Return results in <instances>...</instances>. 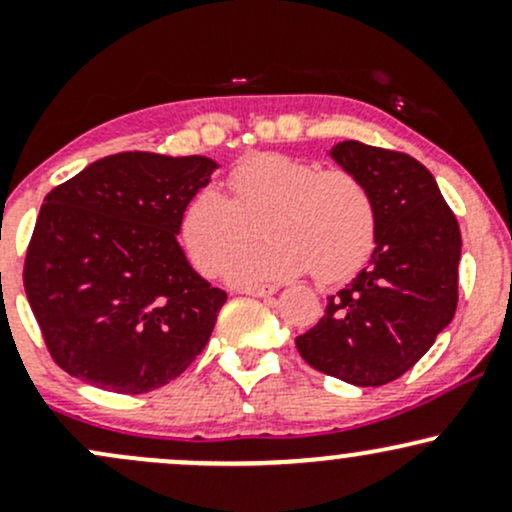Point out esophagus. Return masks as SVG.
Returning <instances> with one entry per match:
<instances>
[{"instance_id": "obj_1", "label": "esophagus", "mask_w": 512, "mask_h": 512, "mask_svg": "<svg viewBox=\"0 0 512 512\" xmlns=\"http://www.w3.org/2000/svg\"><path fill=\"white\" fill-rule=\"evenodd\" d=\"M243 293H248V296H257V298H264V296H272L276 291L274 286H245V289H240Z\"/></svg>"}]
</instances>
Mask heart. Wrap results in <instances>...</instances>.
<instances>
[{
  "mask_svg": "<svg viewBox=\"0 0 512 512\" xmlns=\"http://www.w3.org/2000/svg\"><path fill=\"white\" fill-rule=\"evenodd\" d=\"M226 185L231 197L199 187L180 211V238L202 274H219L260 218L270 240L228 265L238 284L281 281L308 269L320 284H337L373 255L378 209L351 170H320L305 158L267 151L243 158Z\"/></svg>",
  "mask_w": 512,
  "mask_h": 512,
  "instance_id": "b5f03b06",
  "label": "heart"
}]
</instances>
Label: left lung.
Masks as SVG:
<instances>
[{
    "label": "left lung",
    "mask_w": 512,
    "mask_h": 512,
    "mask_svg": "<svg viewBox=\"0 0 512 512\" xmlns=\"http://www.w3.org/2000/svg\"><path fill=\"white\" fill-rule=\"evenodd\" d=\"M368 185L378 240L366 269L296 337L305 363L358 387L392 383L419 361L457 308L460 223L424 163L361 142L332 149Z\"/></svg>",
    "instance_id": "left-lung-1"
}]
</instances>
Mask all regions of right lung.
<instances>
[{
    "label": "right lung",
    "instance_id": "right-lung-1",
    "mask_svg": "<svg viewBox=\"0 0 512 512\" xmlns=\"http://www.w3.org/2000/svg\"><path fill=\"white\" fill-rule=\"evenodd\" d=\"M214 168L204 156L122 151L48 192L23 289L62 370L142 395L202 354L226 291L190 267L175 236L182 207Z\"/></svg>",
    "mask_w": 512,
    "mask_h": 512
}]
</instances>
